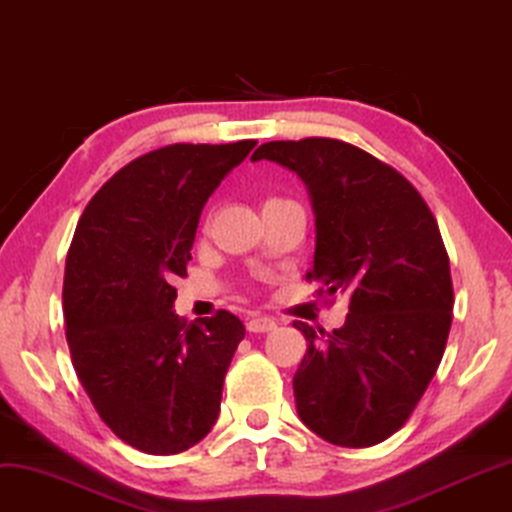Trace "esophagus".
<instances>
[{
	"instance_id": "obj_1",
	"label": "esophagus",
	"mask_w": 512,
	"mask_h": 512,
	"mask_svg": "<svg viewBox=\"0 0 512 512\" xmlns=\"http://www.w3.org/2000/svg\"><path fill=\"white\" fill-rule=\"evenodd\" d=\"M276 328V319L271 316H252L248 319V331L250 333H269Z\"/></svg>"
}]
</instances>
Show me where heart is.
<instances>
[{"instance_id":"heart-1","label":"heart","mask_w":512,"mask_h":512,"mask_svg":"<svg viewBox=\"0 0 512 512\" xmlns=\"http://www.w3.org/2000/svg\"><path fill=\"white\" fill-rule=\"evenodd\" d=\"M267 203H281V200H278V198H271V200H267ZM267 203H264V205H267Z\"/></svg>"}]
</instances>
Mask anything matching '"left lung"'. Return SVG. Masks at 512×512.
Instances as JSON below:
<instances>
[{
    "label": "left lung",
    "mask_w": 512,
    "mask_h": 512,
    "mask_svg": "<svg viewBox=\"0 0 512 512\" xmlns=\"http://www.w3.org/2000/svg\"><path fill=\"white\" fill-rule=\"evenodd\" d=\"M252 160L304 181L316 224L307 278L319 293L349 295L333 333L295 321L307 340L297 416L331 444L383 442L416 409L449 338L454 286L437 219L394 167L345 141H269Z\"/></svg>",
    "instance_id": "left-lung-1"
}]
</instances>
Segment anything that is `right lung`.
Returning <instances> with one entry per match:
<instances>
[{
	"label": "right lung",
	"mask_w": 512,
	"mask_h": 512,
	"mask_svg": "<svg viewBox=\"0 0 512 512\" xmlns=\"http://www.w3.org/2000/svg\"><path fill=\"white\" fill-rule=\"evenodd\" d=\"M257 141L172 144L113 174L82 212L63 312L77 378L103 423L134 449L181 454L217 423L245 326L231 312L174 314L208 198Z\"/></svg>",
	"instance_id": "1"
}]
</instances>
